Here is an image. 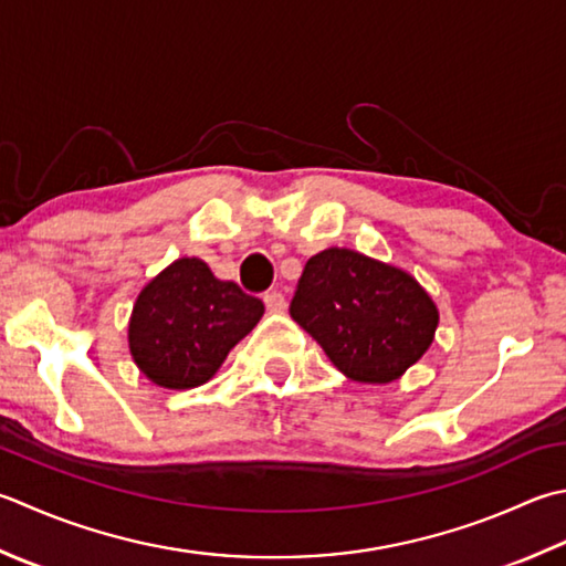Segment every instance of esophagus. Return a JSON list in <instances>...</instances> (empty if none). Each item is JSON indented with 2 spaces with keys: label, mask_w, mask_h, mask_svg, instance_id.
<instances>
[{
  "label": "esophagus",
  "mask_w": 566,
  "mask_h": 566,
  "mask_svg": "<svg viewBox=\"0 0 566 566\" xmlns=\"http://www.w3.org/2000/svg\"><path fill=\"white\" fill-rule=\"evenodd\" d=\"M264 306H268L270 314H282L286 308V298L282 292H268L264 294Z\"/></svg>",
  "instance_id": "esophagus-1"
}]
</instances>
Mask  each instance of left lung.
Wrapping results in <instances>:
<instances>
[{"label":"left lung","instance_id":"obj_1","mask_svg":"<svg viewBox=\"0 0 566 566\" xmlns=\"http://www.w3.org/2000/svg\"><path fill=\"white\" fill-rule=\"evenodd\" d=\"M290 314L356 382L387 385L424 356L437 304L412 274L346 248L306 262Z\"/></svg>","mask_w":566,"mask_h":566}]
</instances>
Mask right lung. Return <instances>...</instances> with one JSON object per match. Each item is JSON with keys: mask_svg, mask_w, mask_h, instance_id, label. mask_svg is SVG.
<instances>
[{"mask_svg": "<svg viewBox=\"0 0 566 566\" xmlns=\"http://www.w3.org/2000/svg\"><path fill=\"white\" fill-rule=\"evenodd\" d=\"M262 314L260 298L218 280L203 260L181 258L139 292L129 318V353L154 385L188 390L213 378Z\"/></svg>", "mask_w": 566, "mask_h": 566, "instance_id": "right-lung-1", "label": "right lung"}]
</instances>
